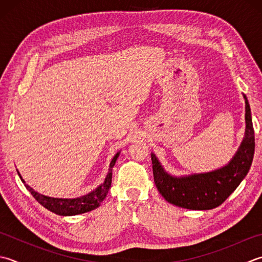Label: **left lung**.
Wrapping results in <instances>:
<instances>
[{"label":"left lung","instance_id":"8db88e82","mask_svg":"<svg viewBox=\"0 0 262 262\" xmlns=\"http://www.w3.org/2000/svg\"><path fill=\"white\" fill-rule=\"evenodd\" d=\"M245 100V136L232 160L217 170L175 177L169 175L151 153L153 177L161 195L169 203L191 210H210L219 207L243 181L250 170L254 155V130L251 109Z\"/></svg>","mask_w":262,"mask_h":262}]
</instances>
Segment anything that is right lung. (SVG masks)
<instances>
[{"label":"right lung","mask_w":262,"mask_h":262,"mask_svg":"<svg viewBox=\"0 0 262 262\" xmlns=\"http://www.w3.org/2000/svg\"><path fill=\"white\" fill-rule=\"evenodd\" d=\"M119 153L120 152H118L114 157V159L111 160L109 171L106 173L104 182L102 183L100 186H97L94 191L86 194V195L76 198V199H58V198L45 196L43 194H39L38 192L34 191L32 187L28 186L27 184L25 183L19 171H18V175L20 179L23 181V183L25 184L26 188L28 189L30 194L35 198V200H37V202L42 204L44 208L50 210L51 212L59 214V216H76V214L89 212V211H92V210L96 209L97 207H100V204L106 196L107 191H109V188L111 187L112 168H114L117 159L119 157Z\"/></svg>","instance_id":"1"}]
</instances>
